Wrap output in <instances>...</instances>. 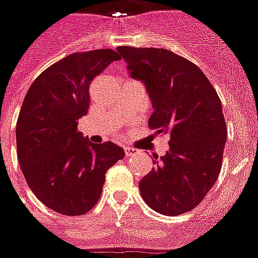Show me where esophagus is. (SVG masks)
<instances>
[{
	"mask_svg": "<svg viewBox=\"0 0 258 258\" xmlns=\"http://www.w3.org/2000/svg\"><path fill=\"white\" fill-rule=\"evenodd\" d=\"M124 152H125V156H131V155L135 154V150L130 147H124Z\"/></svg>",
	"mask_w": 258,
	"mask_h": 258,
	"instance_id": "esophagus-1",
	"label": "esophagus"
}]
</instances>
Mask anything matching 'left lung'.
<instances>
[{
    "instance_id": "left-lung-1",
    "label": "left lung",
    "mask_w": 258,
    "mask_h": 258,
    "mask_svg": "<svg viewBox=\"0 0 258 258\" xmlns=\"http://www.w3.org/2000/svg\"><path fill=\"white\" fill-rule=\"evenodd\" d=\"M134 79L144 83L154 112L148 125L169 136V151L140 180L146 204L167 216L189 212L219 177L227 124L216 90L200 69L165 49L119 46Z\"/></svg>"
}]
</instances>
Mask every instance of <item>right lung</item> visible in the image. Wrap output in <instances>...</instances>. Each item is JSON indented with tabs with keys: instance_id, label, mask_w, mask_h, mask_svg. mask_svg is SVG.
Returning a JSON list of instances; mask_svg holds the SVG:
<instances>
[{
	"instance_id": "obj_1",
	"label": "right lung",
	"mask_w": 258,
	"mask_h": 258,
	"mask_svg": "<svg viewBox=\"0 0 258 258\" xmlns=\"http://www.w3.org/2000/svg\"><path fill=\"white\" fill-rule=\"evenodd\" d=\"M118 59L111 49L70 54L39 74L25 96L16 127L18 162L33 194L60 215L93 209L107 169L124 158L118 144L91 143L78 131L91 81Z\"/></svg>"
}]
</instances>
